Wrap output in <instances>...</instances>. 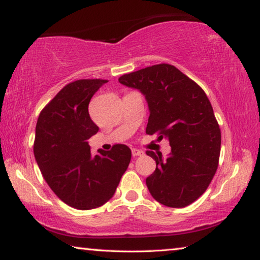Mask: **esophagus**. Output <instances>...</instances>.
Returning a JSON list of instances; mask_svg holds the SVG:
<instances>
[{"label":"esophagus","mask_w":260,"mask_h":260,"mask_svg":"<svg viewBox=\"0 0 260 260\" xmlns=\"http://www.w3.org/2000/svg\"><path fill=\"white\" fill-rule=\"evenodd\" d=\"M132 155H133V157H138V156H143L144 152L141 151V150H138V149H132Z\"/></svg>","instance_id":"obj_1"}]
</instances>
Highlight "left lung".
I'll list each match as a JSON object with an SVG mask.
<instances>
[{
    "label": "left lung",
    "mask_w": 260,
    "mask_h": 260,
    "mask_svg": "<svg viewBox=\"0 0 260 260\" xmlns=\"http://www.w3.org/2000/svg\"><path fill=\"white\" fill-rule=\"evenodd\" d=\"M148 103L147 134L166 139L171 152L147 151L156 170L146 180L151 196L170 208H184L209 187L217 171L221 134L204 90L170 64H158L119 78Z\"/></svg>",
    "instance_id": "1"
}]
</instances>
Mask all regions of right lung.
Here are the masks:
<instances>
[{
	"mask_svg": "<svg viewBox=\"0 0 260 260\" xmlns=\"http://www.w3.org/2000/svg\"><path fill=\"white\" fill-rule=\"evenodd\" d=\"M105 82L83 79L69 83L42 110L35 127L34 156L43 178L65 204L78 210L107 203L132 157L125 144L91 155L88 140L99 127L88 105Z\"/></svg>",
	"mask_w": 260,
	"mask_h": 260,
	"instance_id": "obj_1",
	"label": "right lung"
}]
</instances>
